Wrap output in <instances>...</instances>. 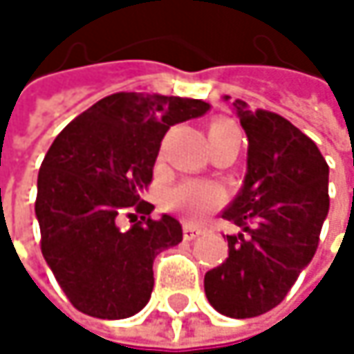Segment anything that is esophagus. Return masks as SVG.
Wrapping results in <instances>:
<instances>
[{"label": "esophagus", "instance_id": "obj_1", "mask_svg": "<svg viewBox=\"0 0 354 354\" xmlns=\"http://www.w3.org/2000/svg\"><path fill=\"white\" fill-rule=\"evenodd\" d=\"M198 234H201V230H198V227H194V225H190V223H186V225H184V240H194Z\"/></svg>", "mask_w": 354, "mask_h": 354}]
</instances>
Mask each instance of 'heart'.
I'll use <instances>...</instances> for the list:
<instances>
[{"label": "heart", "instance_id": "1", "mask_svg": "<svg viewBox=\"0 0 354 354\" xmlns=\"http://www.w3.org/2000/svg\"><path fill=\"white\" fill-rule=\"evenodd\" d=\"M234 124L230 122H215L211 131H221L230 129ZM225 201V192L219 184L215 182H205V180H184L176 186H172L164 194V205L172 211H178L190 219H201L207 213L215 211L221 207Z\"/></svg>", "mask_w": 354, "mask_h": 354}]
</instances>
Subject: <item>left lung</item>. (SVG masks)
<instances>
[{
  "instance_id": "left-lung-1",
  "label": "left lung",
  "mask_w": 354,
  "mask_h": 354,
  "mask_svg": "<svg viewBox=\"0 0 354 354\" xmlns=\"http://www.w3.org/2000/svg\"><path fill=\"white\" fill-rule=\"evenodd\" d=\"M248 137L244 186L223 211L242 227L230 256L205 274L209 304L230 318L277 308L312 262L328 215V164L318 145L281 114L234 102Z\"/></svg>"
}]
</instances>
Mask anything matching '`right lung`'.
<instances>
[{"mask_svg":"<svg viewBox=\"0 0 354 354\" xmlns=\"http://www.w3.org/2000/svg\"><path fill=\"white\" fill-rule=\"evenodd\" d=\"M209 108L118 92L73 118L48 147L36 184L40 250L75 310L122 319L149 301L153 260L182 242V225L170 215L151 219L143 192L168 129ZM122 216L131 228L120 227Z\"/></svg>","mask_w":354,"mask_h":354,"instance_id":"right-lung-1","label":"right lung"}]
</instances>
